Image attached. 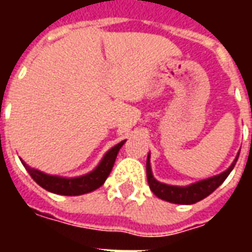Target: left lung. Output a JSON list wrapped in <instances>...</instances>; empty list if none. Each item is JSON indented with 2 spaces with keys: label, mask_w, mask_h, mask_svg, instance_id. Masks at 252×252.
<instances>
[{
  "label": "left lung",
  "mask_w": 252,
  "mask_h": 252,
  "mask_svg": "<svg viewBox=\"0 0 252 252\" xmlns=\"http://www.w3.org/2000/svg\"><path fill=\"white\" fill-rule=\"evenodd\" d=\"M239 155L236 157V159L233 160V163L229 166V169L225 170L221 174L216 175V177H212V178H208V180L200 181L197 184H193L190 186H185V188H180V186H170L164 185L162 182H158L153 177V173H151V167H150V155L147 158V181L148 185H150V189L153 191L154 194L159 197L160 200L169 201V202H173V204H184V205H188V204H195L198 202L202 198H205L208 195L213 193L215 190L221 185L222 182L225 181L229 173L232 171V169L235 167V163L238 160Z\"/></svg>",
  "instance_id": "obj_1"
}]
</instances>
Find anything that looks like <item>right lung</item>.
<instances>
[{"mask_svg":"<svg viewBox=\"0 0 252 252\" xmlns=\"http://www.w3.org/2000/svg\"><path fill=\"white\" fill-rule=\"evenodd\" d=\"M124 142L119 143L115 147L110 148L109 151L105 154L101 163L92 173L82 175V177H77V178H62V177L44 174L39 170L31 169L30 166H27L23 160H21V163L24 164V167L36 184L40 185L43 189L55 193V194L62 195L85 194V193H90L93 190L98 189L99 186L104 185L105 180L108 178V175L110 174V171L113 169L116 157L120 151V148L123 147Z\"/></svg>","mask_w":252,"mask_h":252,"instance_id":"add662e5","label":"right lung"}]
</instances>
